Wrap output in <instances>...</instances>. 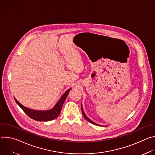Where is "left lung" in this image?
Returning <instances> with one entry per match:
<instances>
[{"label":"left lung","mask_w":155,"mask_h":155,"mask_svg":"<svg viewBox=\"0 0 155 155\" xmlns=\"http://www.w3.org/2000/svg\"><path fill=\"white\" fill-rule=\"evenodd\" d=\"M81 112H82L83 116L84 117V118L87 121H89L90 123H92V124H95V125H99V124H96V123L93 122V121H91L90 118H88L87 117V116L85 115V114H84V111H83V107H82V105H81ZM99 126H100V125H99Z\"/></svg>","instance_id":"left-lung-1"}]
</instances>
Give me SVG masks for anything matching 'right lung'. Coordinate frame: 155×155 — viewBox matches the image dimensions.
Wrapping results in <instances>:
<instances>
[{
	"mask_svg": "<svg viewBox=\"0 0 155 155\" xmlns=\"http://www.w3.org/2000/svg\"><path fill=\"white\" fill-rule=\"evenodd\" d=\"M71 89H69L67 91L63 94L60 100L57 102L55 106L50 110H45V111H41V110H34L30 108H28L22 104H21L15 98V100L17 104L21 108V109L32 119L39 121H48L50 120H53L57 118L60 114L61 110L62 107V105L68 97V94Z\"/></svg>",
	"mask_w": 155,
	"mask_h": 155,
	"instance_id": "1",
	"label": "right lung"
}]
</instances>
